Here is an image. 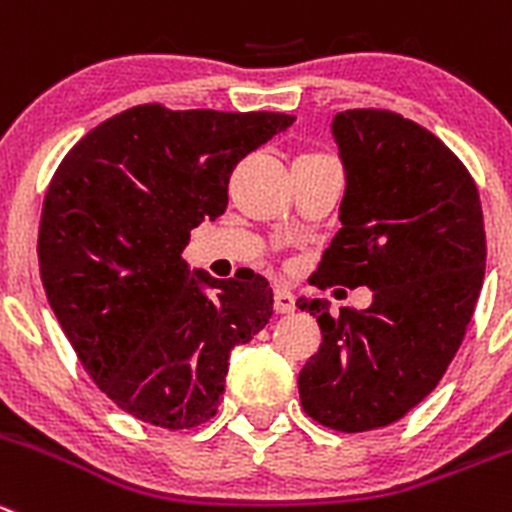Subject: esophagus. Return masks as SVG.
Returning <instances> with one entry per match:
<instances>
[{"instance_id":"1","label":"esophagus","mask_w":512,"mask_h":512,"mask_svg":"<svg viewBox=\"0 0 512 512\" xmlns=\"http://www.w3.org/2000/svg\"><path fill=\"white\" fill-rule=\"evenodd\" d=\"M272 300H275V310H278V313H293L295 310V295L290 293V290L275 288Z\"/></svg>"}]
</instances>
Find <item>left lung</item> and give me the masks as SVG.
<instances>
[{
	"instance_id": "8db88e82",
	"label": "left lung",
	"mask_w": 512,
	"mask_h": 512,
	"mask_svg": "<svg viewBox=\"0 0 512 512\" xmlns=\"http://www.w3.org/2000/svg\"><path fill=\"white\" fill-rule=\"evenodd\" d=\"M346 191L341 229L310 283L374 293L366 310L318 318L321 348L298 376L308 417L338 432L386 427L414 409L455 358L485 278L477 186L434 133L391 111L336 113Z\"/></svg>"
}]
</instances>
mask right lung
<instances>
[{"label":"right lung","instance_id":"obj_1","mask_svg":"<svg viewBox=\"0 0 512 512\" xmlns=\"http://www.w3.org/2000/svg\"><path fill=\"white\" fill-rule=\"evenodd\" d=\"M293 121L136 105L80 138L52 176L42 285L85 371L131 417L164 429L207 422L232 348L270 321L265 278L217 280L181 252L191 229L224 214L234 166Z\"/></svg>","mask_w":512,"mask_h":512}]
</instances>
